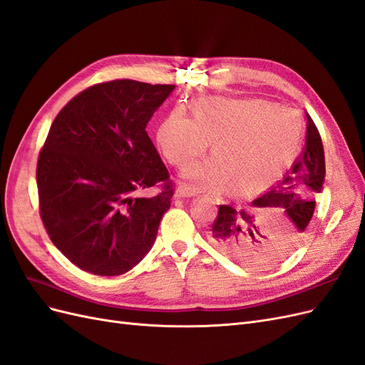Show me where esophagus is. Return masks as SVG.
<instances>
[{
  "label": "esophagus",
  "instance_id": "obj_1",
  "mask_svg": "<svg viewBox=\"0 0 365 365\" xmlns=\"http://www.w3.org/2000/svg\"><path fill=\"white\" fill-rule=\"evenodd\" d=\"M193 196H196V192L189 189V187L184 185V184H181L178 187V190H176V193H175L176 200H185V197H193Z\"/></svg>",
  "mask_w": 365,
  "mask_h": 365
}]
</instances>
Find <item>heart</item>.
<instances>
[{
	"instance_id": "obj_1",
	"label": "heart",
	"mask_w": 365,
	"mask_h": 365,
	"mask_svg": "<svg viewBox=\"0 0 365 365\" xmlns=\"http://www.w3.org/2000/svg\"><path fill=\"white\" fill-rule=\"evenodd\" d=\"M302 121L262 98L210 97L195 105L193 120L181 109L165 117L157 145L165 161L184 169L213 141V157L195 163L185 178L195 189L251 193L272 182L294 158Z\"/></svg>"
}]
</instances>
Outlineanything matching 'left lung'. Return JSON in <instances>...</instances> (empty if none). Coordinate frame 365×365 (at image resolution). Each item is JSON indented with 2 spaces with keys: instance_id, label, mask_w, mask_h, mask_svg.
I'll use <instances>...</instances> for the list:
<instances>
[{
  "instance_id": "1",
  "label": "left lung",
  "mask_w": 365,
  "mask_h": 365,
  "mask_svg": "<svg viewBox=\"0 0 365 365\" xmlns=\"http://www.w3.org/2000/svg\"><path fill=\"white\" fill-rule=\"evenodd\" d=\"M306 146L292 169L269 192L251 202L250 208L219 205L210 231L213 244L230 257L245 264L280 260L300 242L311 222L315 195L323 190L326 163L322 135L306 113ZM283 209L289 225L274 229L264 223V214Z\"/></svg>"
}]
</instances>
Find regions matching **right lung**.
Listing matches in <instances>:
<instances>
[{
    "mask_svg": "<svg viewBox=\"0 0 365 365\" xmlns=\"http://www.w3.org/2000/svg\"><path fill=\"white\" fill-rule=\"evenodd\" d=\"M175 85L120 79L74 96L39 152V215L48 237L77 268L120 275L155 242L175 184L146 125ZM155 186L152 198L136 193Z\"/></svg>",
    "mask_w": 365,
    "mask_h": 365,
    "instance_id": "right-lung-1",
    "label": "right lung"
}]
</instances>
